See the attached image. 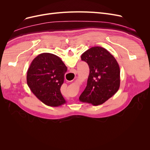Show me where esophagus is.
I'll list each match as a JSON object with an SVG mask.
<instances>
[{"instance_id": "esophagus-1", "label": "esophagus", "mask_w": 150, "mask_h": 150, "mask_svg": "<svg viewBox=\"0 0 150 150\" xmlns=\"http://www.w3.org/2000/svg\"><path fill=\"white\" fill-rule=\"evenodd\" d=\"M72 71H72V72H74V73H77V71L76 70V69H73V70H72Z\"/></svg>"}]
</instances>
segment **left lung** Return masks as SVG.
<instances>
[{"label": "left lung", "instance_id": "1", "mask_svg": "<svg viewBox=\"0 0 150 150\" xmlns=\"http://www.w3.org/2000/svg\"><path fill=\"white\" fill-rule=\"evenodd\" d=\"M81 57L88 63L89 74L79 101L94 106L100 105L115 95L120 88L118 63L106 49L99 46L89 49Z\"/></svg>", "mask_w": 150, "mask_h": 150}]
</instances>
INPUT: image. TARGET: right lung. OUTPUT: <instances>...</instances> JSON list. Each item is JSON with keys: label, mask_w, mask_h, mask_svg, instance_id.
I'll use <instances>...</instances> for the list:
<instances>
[{"label": "right lung", "mask_w": 150, "mask_h": 150, "mask_svg": "<svg viewBox=\"0 0 150 150\" xmlns=\"http://www.w3.org/2000/svg\"><path fill=\"white\" fill-rule=\"evenodd\" d=\"M67 67L60 57L42 53L34 59L27 73V84L35 96L49 106L66 103L61 93Z\"/></svg>", "instance_id": "1"}]
</instances>
